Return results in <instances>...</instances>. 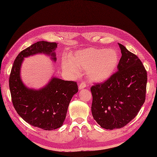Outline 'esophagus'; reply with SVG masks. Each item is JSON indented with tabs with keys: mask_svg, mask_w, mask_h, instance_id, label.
Returning a JSON list of instances; mask_svg holds the SVG:
<instances>
[{
	"mask_svg": "<svg viewBox=\"0 0 157 157\" xmlns=\"http://www.w3.org/2000/svg\"><path fill=\"white\" fill-rule=\"evenodd\" d=\"M86 86H87V85H86V82H82L79 83V90H80L84 89V88H85L86 87Z\"/></svg>",
	"mask_w": 157,
	"mask_h": 157,
	"instance_id": "1",
	"label": "esophagus"
}]
</instances>
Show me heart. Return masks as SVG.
<instances>
[{"label":"heart","instance_id":"obj_1","mask_svg":"<svg viewBox=\"0 0 157 157\" xmlns=\"http://www.w3.org/2000/svg\"><path fill=\"white\" fill-rule=\"evenodd\" d=\"M119 62V54L115 49L88 48L79 50L64 57L61 63L65 71L78 75L79 70H86L92 82L107 80L115 73Z\"/></svg>","mask_w":157,"mask_h":157}]
</instances>
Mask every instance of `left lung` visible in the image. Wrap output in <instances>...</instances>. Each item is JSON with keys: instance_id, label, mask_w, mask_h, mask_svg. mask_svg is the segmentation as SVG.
Listing matches in <instances>:
<instances>
[{"instance_id": "obj_1", "label": "left lung", "mask_w": 157, "mask_h": 157, "mask_svg": "<svg viewBox=\"0 0 157 157\" xmlns=\"http://www.w3.org/2000/svg\"><path fill=\"white\" fill-rule=\"evenodd\" d=\"M118 71L91 88L92 114L101 128H121L135 118L146 97L147 73L140 60L119 44Z\"/></svg>"}]
</instances>
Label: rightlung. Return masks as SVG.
<instances>
[{"label":"right lung","mask_w":157,"mask_h":157,"mask_svg":"<svg viewBox=\"0 0 157 157\" xmlns=\"http://www.w3.org/2000/svg\"><path fill=\"white\" fill-rule=\"evenodd\" d=\"M55 42L40 41L23 50L17 56L9 77V88L13 105L21 117L32 126L44 130L61 128L66 117L69 102L78 92L77 83L52 76L39 89L30 88L21 78L23 60L28 56L44 54L56 61Z\"/></svg>","instance_id":"add662e5"}]
</instances>
